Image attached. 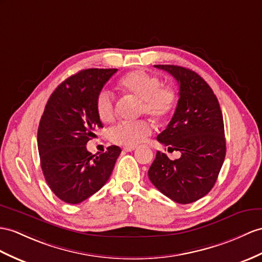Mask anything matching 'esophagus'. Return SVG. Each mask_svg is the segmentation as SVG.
Wrapping results in <instances>:
<instances>
[{
  "label": "esophagus",
  "instance_id": "1",
  "mask_svg": "<svg viewBox=\"0 0 262 262\" xmlns=\"http://www.w3.org/2000/svg\"><path fill=\"white\" fill-rule=\"evenodd\" d=\"M135 149H136V146H124V148H123V150L126 151V152H131Z\"/></svg>",
  "mask_w": 262,
  "mask_h": 262
}]
</instances>
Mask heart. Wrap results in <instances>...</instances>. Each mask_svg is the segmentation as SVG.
<instances>
[{
  "label": "heart",
  "mask_w": 262,
  "mask_h": 262,
  "mask_svg": "<svg viewBox=\"0 0 262 262\" xmlns=\"http://www.w3.org/2000/svg\"><path fill=\"white\" fill-rule=\"evenodd\" d=\"M120 86L126 93L142 102L141 113L153 119L162 120L173 111L177 103V93L170 86L162 85L157 75L142 70L125 74L120 81ZM95 110L103 122H111L116 117V100L107 90H101L95 100ZM152 132L151 125L145 121L119 122L109 130V139L113 143L136 146L143 142Z\"/></svg>",
  "instance_id": "1"
}]
</instances>
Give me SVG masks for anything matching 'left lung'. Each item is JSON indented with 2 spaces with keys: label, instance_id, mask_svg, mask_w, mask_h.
<instances>
[{
  "label": "left lung",
  "instance_id": "left-lung-1",
  "mask_svg": "<svg viewBox=\"0 0 262 262\" xmlns=\"http://www.w3.org/2000/svg\"><path fill=\"white\" fill-rule=\"evenodd\" d=\"M179 83V100L159 142L181 157L170 160L157 152L148 171L160 192L177 203L187 205L205 196L214 186L226 157L225 125L218 99L211 88L192 70L178 66H155Z\"/></svg>",
  "mask_w": 262,
  "mask_h": 262
}]
</instances>
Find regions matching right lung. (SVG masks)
Instances as JSON below:
<instances>
[{
    "instance_id": "1",
    "label": "right lung",
    "mask_w": 262,
    "mask_h": 262,
    "mask_svg": "<svg viewBox=\"0 0 262 262\" xmlns=\"http://www.w3.org/2000/svg\"><path fill=\"white\" fill-rule=\"evenodd\" d=\"M118 69H86L51 94L37 130L41 168L53 193L67 203L86 200L104 186L121 153L111 145L100 156L86 150L103 127L95 110L99 92Z\"/></svg>"
}]
</instances>
